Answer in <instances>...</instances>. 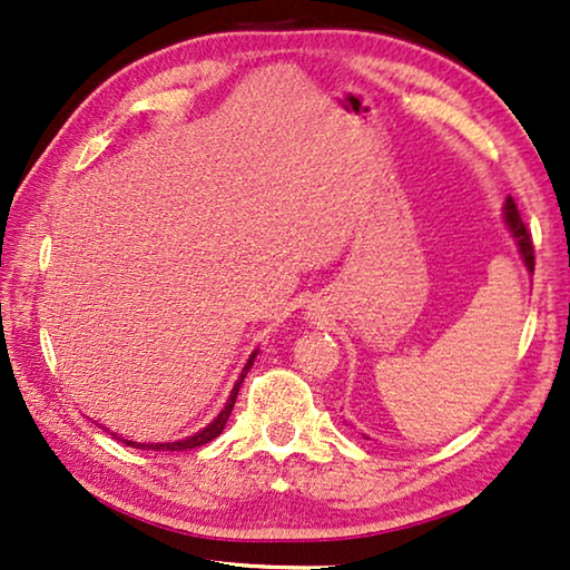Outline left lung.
I'll return each instance as SVG.
<instances>
[{"instance_id": "1", "label": "left lung", "mask_w": 570, "mask_h": 570, "mask_svg": "<svg viewBox=\"0 0 570 570\" xmlns=\"http://www.w3.org/2000/svg\"><path fill=\"white\" fill-rule=\"evenodd\" d=\"M504 223H508L510 233L514 236V240H518L520 256H522V261H525V266L530 271H535V248H532V238L525 228V223H522V218H520V210H518V205H514L512 197L508 200V205H504Z\"/></svg>"}]
</instances>
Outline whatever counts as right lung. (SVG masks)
I'll return each instance as SVG.
<instances>
[{
	"label": "right lung",
	"instance_id": "right-lung-1",
	"mask_svg": "<svg viewBox=\"0 0 570 570\" xmlns=\"http://www.w3.org/2000/svg\"><path fill=\"white\" fill-rule=\"evenodd\" d=\"M256 355H258V350L253 352V355L248 357V363H246V367H243L238 383L233 385L230 399H228V403H225V409H223L218 415H215V419H213L210 423H207L205 429H200L197 433H193V436H185V439L149 441V444H139V441H124V444H126V446H134V449H151V451H187V449H197V446L207 444V441L218 439L220 433H223V429H225V423H228V415H230V411H233V405H236V399H238V391H240L243 377H246V373L250 370V365H253V360H256Z\"/></svg>",
	"mask_w": 570,
	"mask_h": 570
}]
</instances>
